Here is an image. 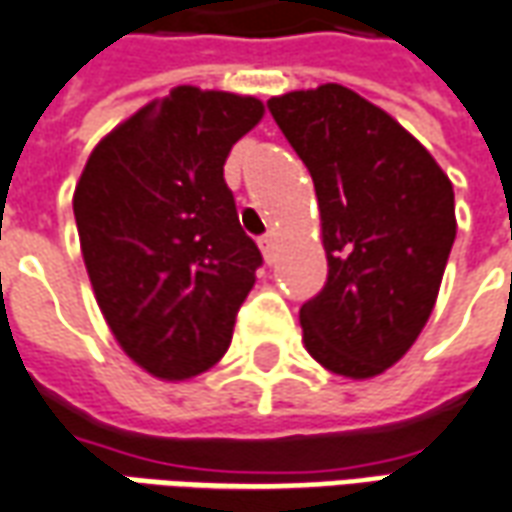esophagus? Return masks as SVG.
Masks as SVG:
<instances>
[{
	"label": "esophagus",
	"mask_w": 512,
	"mask_h": 512,
	"mask_svg": "<svg viewBox=\"0 0 512 512\" xmlns=\"http://www.w3.org/2000/svg\"><path fill=\"white\" fill-rule=\"evenodd\" d=\"M260 252L266 257V263H274V252H277V241H274V235H263L260 238Z\"/></svg>",
	"instance_id": "1"
}]
</instances>
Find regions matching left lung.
Instances as JSON below:
<instances>
[{
  "label": "left lung",
  "mask_w": 512,
  "mask_h": 512,
  "mask_svg": "<svg viewBox=\"0 0 512 512\" xmlns=\"http://www.w3.org/2000/svg\"><path fill=\"white\" fill-rule=\"evenodd\" d=\"M313 177L327 282L299 310L307 352L332 374L377 377L416 343L455 244V191L416 138L338 82L271 96Z\"/></svg>",
  "instance_id": "obj_1"
}]
</instances>
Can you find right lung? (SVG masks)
Here are the masks:
<instances>
[{
  "instance_id": "add662e5",
  "label": "right lung",
  "mask_w": 512,
  "mask_h": 512,
  "mask_svg": "<svg viewBox=\"0 0 512 512\" xmlns=\"http://www.w3.org/2000/svg\"><path fill=\"white\" fill-rule=\"evenodd\" d=\"M260 119L255 96L180 85L105 135L74 188L96 305L152 377L191 380L230 346L263 257L224 163Z\"/></svg>"
}]
</instances>
